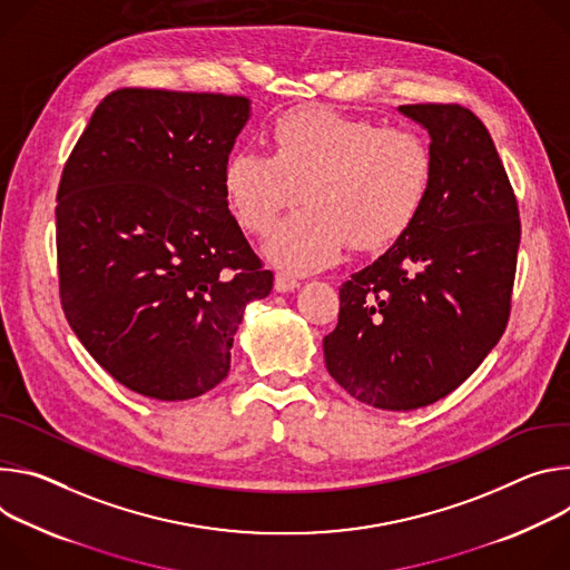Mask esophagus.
<instances>
[{
  "label": "esophagus",
  "mask_w": 570,
  "mask_h": 570,
  "mask_svg": "<svg viewBox=\"0 0 570 570\" xmlns=\"http://www.w3.org/2000/svg\"><path fill=\"white\" fill-rule=\"evenodd\" d=\"M298 287V281L294 278V276H289V274H278L276 276V281H274V289L276 292H294Z\"/></svg>",
  "instance_id": "1"
}]
</instances>
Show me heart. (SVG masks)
<instances>
[{
  "mask_svg": "<svg viewBox=\"0 0 570 570\" xmlns=\"http://www.w3.org/2000/svg\"><path fill=\"white\" fill-rule=\"evenodd\" d=\"M274 156L237 149L224 165V193L239 224L265 235L298 197L307 204L267 242L283 269L333 265L351 242L377 250L403 237L434 185L428 140L403 126L322 106L285 110L272 124Z\"/></svg>",
  "mask_w": 570,
  "mask_h": 570,
  "instance_id": "obj_1",
  "label": "heart"
}]
</instances>
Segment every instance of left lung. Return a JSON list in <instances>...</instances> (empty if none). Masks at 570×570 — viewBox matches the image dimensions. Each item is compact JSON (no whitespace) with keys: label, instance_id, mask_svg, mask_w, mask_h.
<instances>
[{"label":"left lung","instance_id":"8db88e82","mask_svg":"<svg viewBox=\"0 0 570 570\" xmlns=\"http://www.w3.org/2000/svg\"><path fill=\"white\" fill-rule=\"evenodd\" d=\"M434 156L414 226L340 287L326 368L377 410L425 407L458 390L510 320L521 222L487 126L460 104H410Z\"/></svg>","mask_w":570,"mask_h":570}]
</instances>
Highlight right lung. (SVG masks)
I'll use <instances>...</instances> for the list:
<instances>
[{
  "label": "right lung",
  "instance_id": "right-lung-1",
  "mask_svg": "<svg viewBox=\"0 0 570 570\" xmlns=\"http://www.w3.org/2000/svg\"><path fill=\"white\" fill-rule=\"evenodd\" d=\"M250 117L237 95L104 97L58 185L60 303L86 351L136 394L217 387L263 267L228 210L224 165Z\"/></svg>",
  "mask_w": 570,
  "mask_h": 570
}]
</instances>
